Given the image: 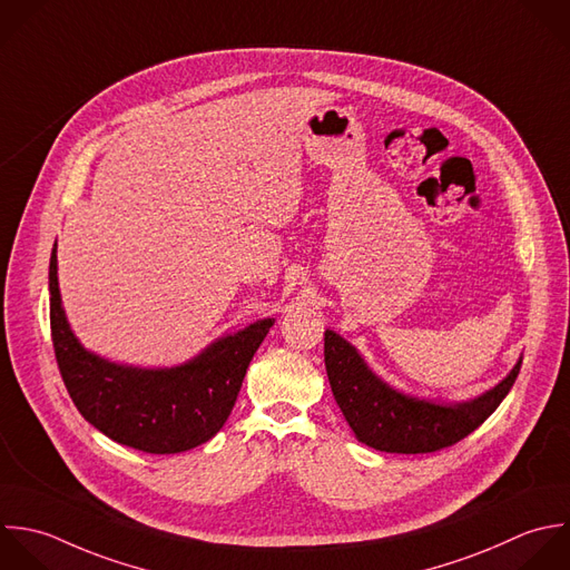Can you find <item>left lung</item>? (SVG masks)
Listing matches in <instances>:
<instances>
[{
	"label": "left lung",
	"instance_id": "1",
	"mask_svg": "<svg viewBox=\"0 0 570 570\" xmlns=\"http://www.w3.org/2000/svg\"><path fill=\"white\" fill-rule=\"evenodd\" d=\"M324 362L337 406L355 438L384 453H435L471 435L513 389L522 357L487 393L466 402H438L386 384L340 333L326 328Z\"/></svg>",
	"mask_w": 570,
	"mask_h": 570
}]
</instances>
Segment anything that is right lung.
Returning <instances> with one entry per match:
<instances>
[{"instance_id": "add662e5", "label": "right lung", "mask_w": 570, "mask_h": 570, "mask_svg": "<svg viewBox=\"0 0 570 570\" xmlns=\"http://www.w3.org/2000/svg\"><path fill=\"white\" fill-rule=\"evenodd\" d=\"M48 291L55 357L77 411L112 442L153 455L184 453L217 435L255 351L275 324L264 317L217 337L184 364L141 368L99 357L77 340L61 306L57 242Z\"/></svg>"}]
</instances>
